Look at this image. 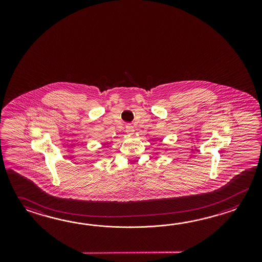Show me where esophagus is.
Wrapping results in <instances>:
<instances>
[{
	"mask_svg": "<svg viewBox=\"0 0 262 262\" xmlns=\"http://www.w3.org/2000/svg\"><path fill=\"white\" fill-rule=\"evenodd\" d=\"M125 131H126V133L127 134H133L134 131H135L133 125L130 124V123H127L126 126H125Z\"/></svg>",
	"mask_w": 262,
	"mask_h": 262,
	"instance_id": "obj_1",
	"label": "esophagus"
}]
</instances>
